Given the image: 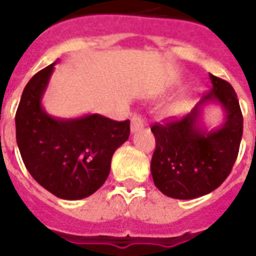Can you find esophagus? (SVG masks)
<instances>
[{
    "label": "esophagus",
    "mask_w": 256,
    "mask_h": 256,
    "mask_svg": "<svg viewBox=\"0 0 256 256\" xmlns=\"http://www.w3.org/2000/svg\"><path fill=\"white\" fill-rule=\"evenodd\" d=\"M144 126V120H142V116H134L132 118V132H136Z\"/></svg>",
    "instance_id": "esophagus-1"
}]
</instances>
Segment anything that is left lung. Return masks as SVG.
<instances>
[{
    "mask_svg": "<svg viewBox=\"0 0 256 256\" xmlns=\"http://www.w3.org/2000/svg\"><path fill=\"white\" fill-rule=\"evenodd\" d=\"M212 88L180 120L152 128L156 152L152 175L160 191L175 199H194L214 191L224 182L238 156L243 134V116L238 96L224 80L210 74ZM218 103L225 120L216 129L202 124L204 106Z\"/></svg>",
    "mask_w": 256,
    "mask_h": 256,
    "instance_id": "8db88e82",
    "label": "left lung"
}]
</instances>
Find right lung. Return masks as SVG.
<instances>
[{"label": "right lung", "mask_w": 256, "mask_h": 256, "mask_svg": "<svg viewBox=\"0 0 256 256\" xmlns=\"http://www.w3.org/2000/svg\"><path fill=\"white\" fill-rule=\"evenodd\" d=\"M54 65L38 72L24 88L16 112V136L22 160L44 188L61 199L94 194L108 179L112 156L130 136V120L100 114L56 118L42 106Z\"/></svg>", "instance_id": "add662e5"}]
</instances>
